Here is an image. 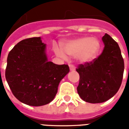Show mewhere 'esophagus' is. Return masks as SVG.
I'll return each instance as SVG.
<instances>
[{"mask_svg":"<svg viewBox=\"0 0 129 129\" xmlns=\"http://www.w3.org/2000/svg\"><path fill=\"white\" fill-rule=\"evenodd\" d=\"M69 69H70V71H74L76 68H75V67L74 65H72V64H69Z\"/></svg>","mask_w":129,"mask_h":129,"instance_id":"obj_1","label":"esophagus"}]
</instances>
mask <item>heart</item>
I'll list each match as a JSON object with an SVG mask.
<instances>
[{"label": "heart", "mask_w": 129, "mask_h": 129, "mask_svg": "<svg viewBox=\"0 0 129 129\" xmlns=\"http://www.w3.org/2000/svg\"><path fill=\"white\" fill-rule=\"evenodd\" d=\"M100 44L97 39L83 37L69 40L63 44V48L57 45L53 46V51L57 56L66 59L67 55L76 56L81 63L91 62L98 54Z\"/></svg>", "instance_id": "1"}]
</instances>
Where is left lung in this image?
Masks as SVG:
<instances>
[{
  "instance_id": "1",
  "label": "left lung",
  "mask_w": 129,
  "mask_h": 129,
  "mask_svg": "<svg viewBox=\"0 0 129 129\" xmlns=\"http://www.w3.org/2000/svg\"><path fill=\"white\" fill-rule=\"evenodd\" d=\"M104 48L91 62L80 64L78 94L83 101L98 104L112 98L121 86L124 63L117 43L109 35L102 37Z\"/></svg>"
}]
</instances>
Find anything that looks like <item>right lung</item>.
<instances>
[{
  "mask_svg": "<svg viewBox=\"0 0 129 129\" xmlns=\"http://www.w3.org/2000/svg\"><path fill=\"white\" fill-rule=\"evenodd\" d=\"M46 46L41 37L19 42L9 53L5 78L14 96L32 106L53 100L59 83L69 72L67 64L48 61Z\"/></svg>",
  "mask_w": 129,
  "mask_h": 129,
  "instance_id": "obj_1",
  "label": "right lung"
}]
</instances>
